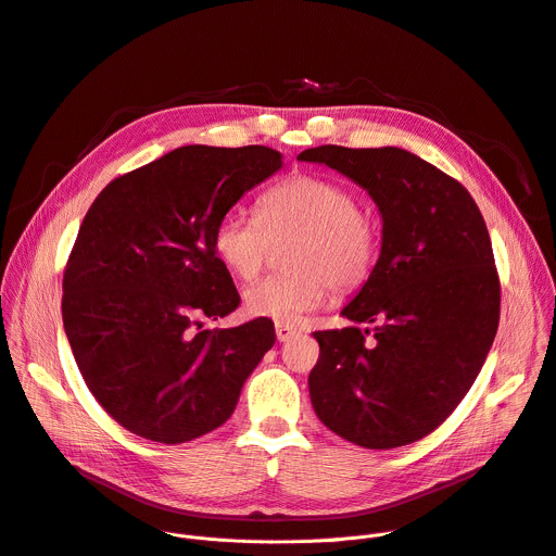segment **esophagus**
Returning <instances> with one entry per match:
<instances>
[{
    "label": "esophagus",
    "mask_w": 556,
    "mask_h": 556,
    "mask_svg": "<svg viewBox=\"0 0 556 556\" xmlns=\"http://www.w3.org/2000/svg\"><path fill=\"white\" fill-rule=\"evenodd\" d=\"M275 334H277V341H288V339L296 337L299 332H296L294 328H290V326H281V324H277V326H275Z\"/></svg>",
    "instance_id": "obj_1"
}]
</instances>
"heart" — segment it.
<instances>
[{
    "label": "heart",
    "mask_w": 556,
    "mask_h": 556,
    "mask_svg": "<svg viewBox=\"0 0 556 556\" xmlns=\"http://www.w3.org/2000/svg\"><path fill=\"white\" fill-rule=\"evenodd\" d=\"M288 275H270L244 292L249 314L281 326L296 324L319 307L330 288L361 290L376 273L382 253L380 217L358 202L352 187L299 174L270 187L260 215L228 211L213 230L217 260L242 281H253L273 247H286Z\"/></svg>",
    "instance_id": "b5f03b06"
}]
</instances>
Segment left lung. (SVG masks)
I'll list each match as a JSON object with an SVG mask.
<instances>
[{
    "label": "left lung",
    "instance_id": "left-lung-1",
    "mask_svg": "<svg viewBox=\"0 0 556 556\" xmlns=\"http://www.w3.org/2000/svg\"><path fill=\"white\" fill-rule=\"evenodd\" d=\"M299 161L352 178L382 215L378 268L343 307L354 326L314 332L312 407L358 446L412 444L455 412L497 334L502 292L486 222L455 178L399 147L321 144Z\"/></svg>",
    "mask_w": 556,
    "mask_h": 556
}]
</instances>
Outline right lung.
I'll return each mask as SVG.
<instances>
[{"label":"right lung","instance_id":"right-lung-1","mask_svg":"<svg viewBox=\"0 0 556 556\" xmlns=\"http://www.w3.org/2000/svg\"><path fill=\"white\" fill-rule=\"evenodd\" d=\"M281 167L262 147L187 144L112 180L63 270V328L88 389L127 431L180 444L224 425L275 345L270 319L202 330L240 305L215 224Z\"/></svg>","mask_w":556,"mask_h":556}]
</instances>
